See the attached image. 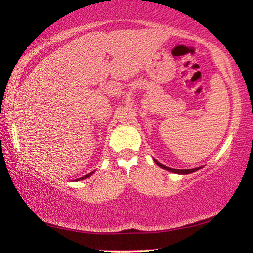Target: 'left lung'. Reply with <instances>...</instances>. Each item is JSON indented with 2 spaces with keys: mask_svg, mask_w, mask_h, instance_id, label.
I'll return each instance as SVG.
<instances>
[{
  "mask_svg": "<svg viewBox=\"0 0 253 253\" xmlns=\"http://www.w3.org/2000/svg\"><path fill=\"white\" fill-rule=\"evenodd\" d=\"M155 161V164H157L159 167H161V168H164V169H166V170H168V171H171V172H175V174H181V175H188V174H191V172H195V171H197V170H199L200 168L202 167H197V168H192V169H175V168H170V167H167V166H165V165H162V164H160V162H158L157 160H154Z\"/></svg>",
  "mask_w": 253,
  "mask_h": 253,
  "instance_id": "1",
  "label": "left lung"
}]
</instances>
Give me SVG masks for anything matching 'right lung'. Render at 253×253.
<instances>
[{
  "instance_id": "right-lung-1",
  "label": "right lung",
  "mask_w": 253,
  "mask_h": 253,
  "mask_svg": "<svg viewBox=\"0 0 253 253\" xmlns=\"http://www.w3.org/2000/svg\"><path fill=\"white\" fill-rule=\"evenodd\" d=\"M93 174V172H89V174H87V175H85V176H83V177H81V178H78L79 181H82V179H85V178H88L89 176H91ZM78 179H76V181H78Z\"/></svg>"
}]
</instances>
